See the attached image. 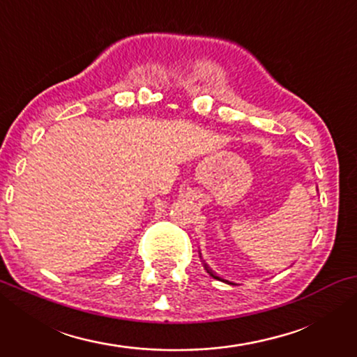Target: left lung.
<instances>
[{
	"instance_id": "left-lung-1",
	"label": "left lung",
	"mask_w": 357,
	"mask_h": 357,
	"mask_svg": "<svg viewBox=\"0 0 357 357\" xmlns=\"http://www.w3.org/2000/svg\"><path fill=\"white\" fill-rule=\"evenodd\" d=\"M204 270H206L208 273H209V276H213L214 278V280H219V281H221V278H219V276H216V275H214V273L211 271V270H209V268H208V265H204ZM224 281V280H222Z\"/></svg>"
}]
</instances>
